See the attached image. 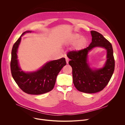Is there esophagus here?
I'll use <instances>...</instances> for the list:
<instances>
[{
    "instance_id": "34e87169",
    "label": "esophagus",
    "mask_w": 125,
    "mask_h": 125,
    "mask_svg": "<svg viewBox=\"0 0 125 125\" xmlns=\"http://www.w3.org/2000/svg\"><path fill=\"white\" fill-rule=\"evenodd\" d=\"M65 59H66V63H67V64H68V63H69V58H68V57H65Z\"/></svg>"
}]
</instances>
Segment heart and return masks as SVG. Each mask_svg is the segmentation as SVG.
Listing matches in <instances>:
<instances>
[{
    "mask_svg": "<svg viewBox=\"0 0 125 125\" xmlns=\"http://www.w3.org/2000/svg\"><path fill=\"white\" fill-rule=\"evenodd\" d=\"M81 35L79 33H75L73 35L71 42L74 43V49L76 51H79L84 48L87 43V40L85 37H80Z\"/></svg>",
    "mask_w": 125,
    "mask_h": 125,
    "instance_id": "1",
    "label": "heart"
}]
</instances>
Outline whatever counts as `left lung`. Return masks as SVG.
<instances>
[{
    "mask_svg": "<svg viewBox=\"0 0 125 125\" xmlns=\"http://www.w3.org/2000/svg\"><path fill=\"white\" fill-rule=\"evenodd\" d=\"M92 42L88 47L79 51H71L67 54L71 59L69 65L72 68L73 81L77 90L83 93L94 94L99 92L107 85L113 74L115 60L112 44L102 34L91 31ZM96 47L107 50V60L102 68L93 70L87 63L89 51Z\"/></svg>",
    "mask_w": 125,
    "mask_h": 125,
    "instance_id": "1",
    "label": "left lung"
}]
</instances>
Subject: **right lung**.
Instances as JSON below:
<instances>
[{
  "mask_svg": "<svg viewBox=\"0 0 125 125\" xmlns=\"http://www.w3.org/2000/svg\"><path fill=\"white\" fill-rule=\"evenodd\" d=\"M23 32L14 44L11 52L10 68L12 76L21 90L28 94L39 95L51 91L54 86L57 76L62 68L66 65L65 58L46 63L40 70L26 73L20 68L17 59V50Z\"/></svg>",
  "mask_w": 125,
  "mask_h": 125,
  "instance_id": "right-lung-1",
  "label": "right lung"
}]
</instances>
